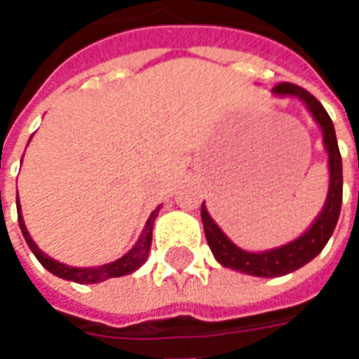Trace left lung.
I'll use <instances>...</instances> for the list:
<instances>
[{
  "label": "left lung",
  "instance_id": "left-lung-1",
  "mask_svg": "<svg viewBox=\"0 0 359 359\" xmlns=\"http://www.w3.org/2000/svg\"><path fill=\"white\" fill-rule=\"evenodd\" d=\"M273 92L277 95L300 97L321 126L325 148L329 154V194L325 200L323 211L317 215L313 225L309 226L300 238L288 242L280 248L267 250V252H246L238 248L226 238V234L210 217L205 205L202 203L203 231H205V238L215 259L223 267H231V269L254 275V277H283L286 273H292L300 269L302 265L311 262L331 238L339 221L340 205H342V157H340L337 134H334V126H332L329 113L308 90L296 86L292 82H280L273 88Z\"/></svg>",
  "mask_w": 359,
  "mask_h": 359
}]
</instances>
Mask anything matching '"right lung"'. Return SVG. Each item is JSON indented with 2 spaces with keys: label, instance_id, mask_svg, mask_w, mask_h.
<instances>
[{
  "label": "right lung",
  "instance_id": "add662e5",
  "mask_svg": "<svg viewBox=\"0 0 359 359\" xmlns=\"http://www.w3.org/2000/svg\"><path fill=\"white\" fill-rule=\"evenodd\" d=\"M157 213H159V208L156 211H151L148 223L142 231L140 238L134 244L130 252H126L125 256L118 257L117 262H111V264L100 265V267H69V265H63L51 259L50 256H46L42 250H38V246L34 244V241L30 238L27 226H25V221H22V213H20V203L17 200V215H19V225L20 231H22V236L27 241L28 248L32 250V254L36 256V259L46 267V269L53 273L55 277L67 278V280H73V283H79V285H92V283H102V280H107L111 277H123V275H128V273H134V271L142 267V264L148 259L149 246H151V231H154V223H156Z\"/></svg>",
  "mask_w": 359,
  "mask_h": 359
}]
</instances>
